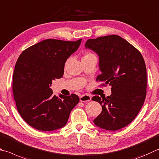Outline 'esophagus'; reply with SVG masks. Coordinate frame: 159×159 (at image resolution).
I'll return each mask as SVG.
<instances>
[{
    "label": "esophagus",
    "mask_w": 159,
    "mask_h": 159,
    "mask_svg": "<svg viewBox=\"0 0 159 159\" xmlns=\"http://www.w3.org/2000/svg\"><path fill=\"white\" fill-rule=\"evenodd\" d=\"M92 97L88 94H84L80 97V101L81 102H88L91 101Z\"/></svg>",
    "instance_id": "obj_1"
}]
</instances>
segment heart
<instances>
[{
	"label": "heart",
	"instance_id": "b5f03b06",
	"mask_svg": "<svg viewBox=\"0 0 159 159\" xmlns=\"http://www.w3.org/2000/svg\"><path fill=\"white\" fill-rule=\"evenodd\" d=\"M94 55L92 54V53H86L85 54V56H83V57H89V56H93Z\"/></svg>",
	"mask_w": 159,
	"mask_h": 159
}]
</instances>
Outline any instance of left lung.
<instances>
[{"instance_id": "obj_1", "label": "left lung", "mask_w": 159, "mask_h": 159, "mask_svg": "<svg viewBox=\"0 0 159 159\" xmlns=\"http://www.w3.org/2000/svg\"><path fill=\"white\" fill-rule=\"evenodd\" d=\"M85 47L99 57L97 81L111 85L108 97L94 96L92 99L102 106V111L94 120L99 127L117 131L129 125L145 102L147 93V70L140 52L119 35L89 39Z\"/></svg>"}]
</instances>
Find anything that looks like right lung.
Returning a JSON list of instances; mask_svg holds the SVG:
<instances>
[{"label": "right lung", "instance_id": "add662e5", "mask_svg": "<svg viewBox=\"0 0 159 159\" xmlns=\"http://www.w3.org/2000/svg\"><path fill=\"white\" fill-rule=\"evenodd\" d=\"M48 39L22 52L16 62L12 90L16 108L24 121L42 131L62 128L79 97L53 95V80L62 78L66 60L81 43Z\"/></svg>", "mask_w": 159, "mask_h": 159}]
</instances>
